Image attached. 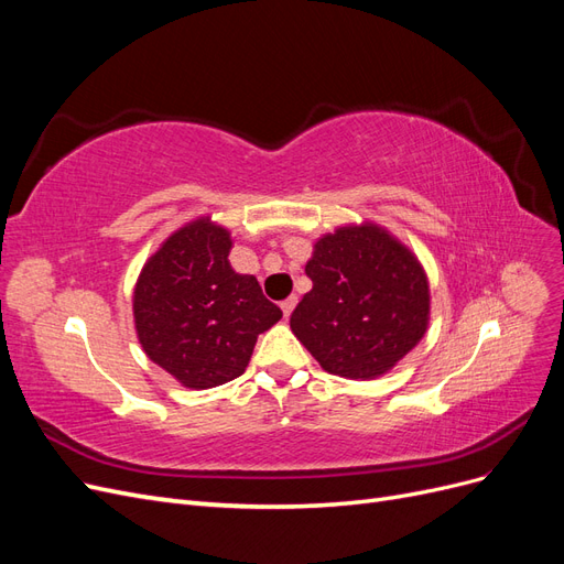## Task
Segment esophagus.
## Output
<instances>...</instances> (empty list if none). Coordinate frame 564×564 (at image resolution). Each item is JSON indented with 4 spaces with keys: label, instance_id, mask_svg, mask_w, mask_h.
<instances>
[{
    "label": "esophagus",
    "instance_id": "1",
    "mask_svg": "<svg viewBox=\"0 0 564 564\" xmlns=\"http://www.w3.org/2000/svg\"><path fill=\"white\" fill-rule=\"evenodd\" d=\"M296 303H299V299H296V296H289V299H284V301H282V313H284V317H286V319H289V315L294 313Z\"/></svg>",
    "mask_w": 564,
    "mask_h": 564
}]
</instances>
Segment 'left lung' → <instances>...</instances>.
<instances>
[{
	"label": "left lung",
	"instance_id": "left-lung-1",
	"mask_svg": "<svg viewBox=\"0 0 564 564\" xmlns=\"http://www.w3.org/2000/svg\"><path fill=\"white\" fill-rule=\"evenodd\" d=\"M305 275L313 289L289 324L322 369L336 377H381L429 327V278L416 256L379 226L324 235Z\"/></svg>",
	"mask_w": 564,
	"mask_h": 564
}]
</instances>
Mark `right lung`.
Here are the masks:
<instances>
[{"label": "right lung", "mask_w": 564, "mask_h": 564, "mask_svg": "<svg viewBox=\"0 0 564 564\" xmlns=\"http://www.w3.org/2000/svg\"><path fill=\"white\" fill-rule=\"evenodd\" d=\"M230 232L197 218L150 256L133 289V319L152 362L185 388L242 377L259 334L282 317L253 275L228 263Z\"/></svg>", "instance_id": "obj_1"}]
</instances>
